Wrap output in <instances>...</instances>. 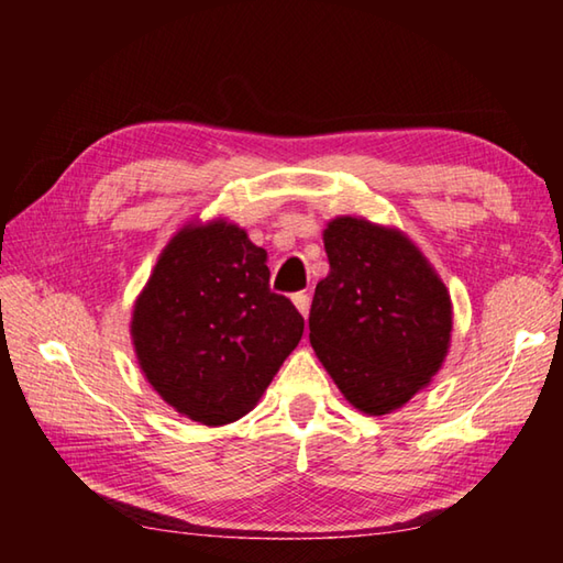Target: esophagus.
I'll use <instances>...</instances> for the list:
<instances>
[{
	"instance_id": "esophagus-1",
	"label": "esophagus",
	"mask_w": 563,
	"mask_h": 563,
	"mask_svg": "<svg viewBox=\"0 0 563 563\" xmlns=\"http://www.w3.org/2000/svg\"><path fill=\"white\" fill-rule=\"evenodd\" d=\"M292 302H295V308L302 312V318L308 320L310 318V295L308 292H295Z\"/></svg>"
}]
</instances>
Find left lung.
I'll list each match as a JSON object with an SVG mask.
<instances>
[{
  "instance_id": "left-lung-1",
  "label": "left lung",
  "mask_w": 563,
  "mask_h": 563,
  "mask_svg": "<svg viewBox=\"0 0 563 563\" xmlns=\"http://www.w3.org/2000/svg\"><path fill=\"white\" fill-rule=\"evenodd\" d=\"M325 253L330 273L312 298L310 345L352 405L387 415L440 369L450 295L405 235L362 218H335Z\"/></svg>"
}]
</instances>
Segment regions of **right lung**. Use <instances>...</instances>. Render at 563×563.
<instances>
[{"label": "right lung", "instance_id": "1", "mask_svg": "<svg viewBox=\"0 0 563 563\" xmlns=\"http://www.w3.org/2000/svg\"><path fill=\"white\" fill-rule=\"evenodd\" d=\"M295 305L271 290L268 253L238 225L184 228L133 308L139 365L156 393L203 424L251 412L302 338Z\"/></svg>", "mask_w": 563, "mask_h": 563}]
</instances>
